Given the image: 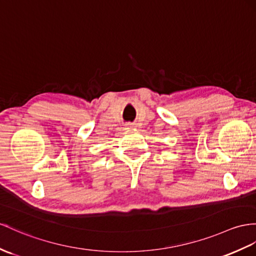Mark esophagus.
Here are the masks:
<instances>
[{
  "mask_svg": "<svg viewBox=\"0 0 256 256\" xmlns=\"http://www.w3.org/2000/svg\"><path fill=\"white\" fill-rule=\"evenodd\" d=\"M134 124H132V122H128V124H126V129H132V128H134Z\"/></svg>",
  "mask_w": 256,
  "mask_h": 256,
  "instance_id": "1",
  "label": "esophagus"
}]
</instances>
